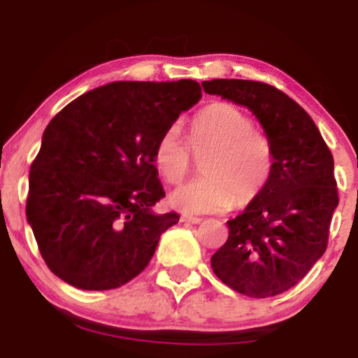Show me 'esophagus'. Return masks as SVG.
Wrapping results in <instances>:
<instances>
[{
	"instance_id": "34e87169",
	"label": "esophagus",
	"mask_w": 358,
	"mask_h": 358,
	"mask_svg": "<svg viewBox=\"0 0 358 358\" xmlns=\"http://www.w3.org/2000/svg\"><path fill=\"white\" fill-rule=\"evenodd\" d=\"M182 222H188V224H200L202 219H200V217H193V215H182Z\"/></svg>"
}]
</instances>
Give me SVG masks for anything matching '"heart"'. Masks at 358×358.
Listing matches in <instances>:
<instances>
[{
	"label": "heart",
	"instance_id": "obj_1",
	"mask_svg": "<svg viewBox=\"0 0 358 358\" xmlns=\"http://www.w3.org/2000/svg\"><path fill=\"white\" fill-rule=\"evenodd\" d=\"M188 145L200 163L202 176L170 193L168 202L183 213H219L245 207L264 192L274 173L273 143L256 129L248 113L212 102L188 124ZM180 129L170 126L153 148V168L166 185H178L190 173L193 159Z\"/></svg>",
	"mask_w": 358,
	"mask_h": 358
}]
</instances>
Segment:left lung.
Returning <instances> with one entry per match:
<instances>
[{
	"mask_svg": "<svg viewBox=\"0 0 358 358\" xmlns=\"http://www.w3.org/2000/svg\"><path fill=\"white\" fill-rule=\"evenodd\" d=\"M202 85L252 110L276 156L264 192L227 222L229 239L212 256V269L237 293L276 296L298 285L327 250L338 205L334 156L310 114L282 90L241 79Z\"/></svg>",
	"mask_w": 358,
	"mask_h": 358,
	"instance_id": "left-lung-1",
	"label": "left lung"
}]
</instances>
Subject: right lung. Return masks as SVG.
Returning <instances> with one entry per match:
<instances>
[{
  "label": "right lung",
  "mask_w": 358,
  "mask_h": 358,
  "mask_svg": "<svg viewBox=\"0 0 358 358\" xmlns=\"http://www.w3.org/2000/svg\"><path fill=\"white\" fill-rule=\"evenodd\" d=\"M202 97L199 82H113L82 94L48 122L30 168L27 219L45 264L69 285L116 289L153 257L176 212L165 196L153 148Z\"/></svg>",
  "instance_id": "1"
}]
</instances>
